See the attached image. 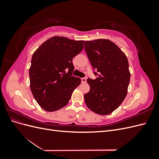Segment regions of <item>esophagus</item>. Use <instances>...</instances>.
I'll list each match as a JSON object with an SVG mask.
<instances>
[{"mask_svg": "<svg viewBox=\"0 0 159 159\" xmlns=\"http://www.w3.org/2000/svg\"><path fill=\"white\" fill-rule=\"evenodd\" d=\"M86 81H87V79H86L85 78H81V82H82V83H85Z\"/></svg>", "mask_w": 159, "mask_h": 159, "instance_id": "esophagus-1", "label": "esophagus"}]
</instances>
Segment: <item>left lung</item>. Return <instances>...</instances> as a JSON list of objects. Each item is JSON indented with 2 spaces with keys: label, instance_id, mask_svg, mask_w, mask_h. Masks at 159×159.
Masks as SVG:
<instances>
[{
  "label": "left lung",
  "instance_id": "left-lung-1",
  "mask_svg": "<svg viewBox=\"0 0 159 159\" xmlns=\"http://www.w3.org/2000/svg\"><path fill=\"white\" fill-rule=\"evenodd\" d=\"M84 43L91 64L99 73L95 80H87L90 90L84 95L85 104L95 113L109 115L119 107L127 93L131 77L127 57L109 40Z\"/></svg>",
  "mask_w": 159,
  "mask_h": 159
}]
</instances>
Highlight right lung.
Instances as JSON below:
<instances>
[{
	"label": "right lung",
	"instance_id": "1",
	"mask_svg": "<svg viewBox=\"0 0 159 159\" xmlns=\"http://www.w3.org/2000/svg\"><path fill=\"white\" fill-rule=\"evenodd\" d=\"M84 40L54 36L34 52L29 69L34 98L46 111L58 110L68 103L81 80L72 75V59L82 51Z\"/></svg>",
	"mask_w": 159,
	"mask_h": 159
}]
</instances>
